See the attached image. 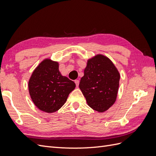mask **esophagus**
Wrapping results in <instances>:
<instances>
[{"mask_svg": "<svg viewBox=\"0 0 156 156\" xmlns=\"http://www.w3.org/2000/svg\"><path fill=\"white\" fill-rule=\"evenodd\" d=\"M75 84H76V86L78 87L79 84V80H78V79L75 80Z\"/></svg>", "mask_w": 156, "mask_h": 156, "instance_id": "esophagus-1", "label": "esophagus"}]
</instances>
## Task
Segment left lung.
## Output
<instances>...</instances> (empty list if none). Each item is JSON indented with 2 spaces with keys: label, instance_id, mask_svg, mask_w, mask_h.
<instances>
[{
  "label": "left lung",
  "instance_id": "left-lung-1",
  "mask_svg": "<svg viewBox=\"0 0 156 156\" xmlns=\"http://www.w3.org/2000/svg\"><path fill=\"white\" fill-rule=\"evenodd\" d=\"M120 73L107 56L98 55L89 59L79 88L89 107L103 112L114 104L119 87Z\"/></svg>",
  "mask_w": 156,
  "mask_h": 156
}]
</instances>
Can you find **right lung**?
<instances>
[{"mask_svg":"<svg viewBox=\"0 0 156 156\" xmlns=\"http://www.w3.org/2000/svg\"><path fill=\"white\" fill-rule=\"evenodd\" d=\"M75 84L59 72L58 63L45 59L34 70L29 81V90L40 110L54 112L62 107Z\"/></svg>","mask_w":156,"mask_h":156,"instance_id":"add662e5","label":"right lung"}]
</instances>
